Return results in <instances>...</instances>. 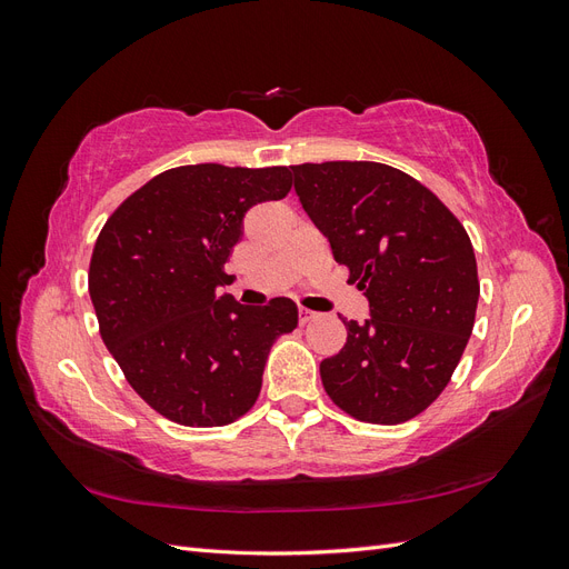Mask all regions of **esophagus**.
I'll return each mask as SVG.
<instances>
[{
	"instance_id": "obj_1",
	"label": "esophagus",
	"mask_w": 569,
	"mask_h": 569,
	"mask_svg": "<svg viewBox=\"0 0 569 569\" xmlns=\"http://www.w3.org/2000/svg\"><path fill=\"white\" fill-rule=\"evenodd\" d=\"M313 318H316V313H313V311H308V308H301V311H299V322H301V325L311 322Z\"/></svg>"
}]
</instances>
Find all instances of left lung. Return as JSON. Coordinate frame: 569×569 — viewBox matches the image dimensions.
<instances>
[{
  "instance_id": "1",
  "label": "left lung",
  "mask_w": 569,
  "mask_h": 569,
  "mask_svg": "<svg viewBox=\"0 0 569 569\" xmlns=\"http://www.w3.org/2000/svg\"><path fill=\"white\" fill-rule=\"evenodd\" d=\"M303 211L370 301L325 358L327 396L351 418L399 425L437 401L475 327L479 280L468 232L435 192L372 161L291 166Z\"/></svg>"
}]
</instances>
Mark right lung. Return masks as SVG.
I'll return each mask as SVG.
<instances>
[{"instance_id":"right-lung-1","label":"right lung","mask_w":569,"mask_h":569,"mask_svg":"<svg viewBox=\"0 0 569 569\" xmlns=\"http://www.w3.org/2000/svg\"><path fill=\"white\" fill-rule=\"evenodd\" d=\"M287 166L170 168L132 192L101 228L90 261L99 335L130 387L184 427H222L261 393L270 347L297 327L278 297L239 306L218 297L251 206L284 199Z\"/></svg>"}]
</instances>
